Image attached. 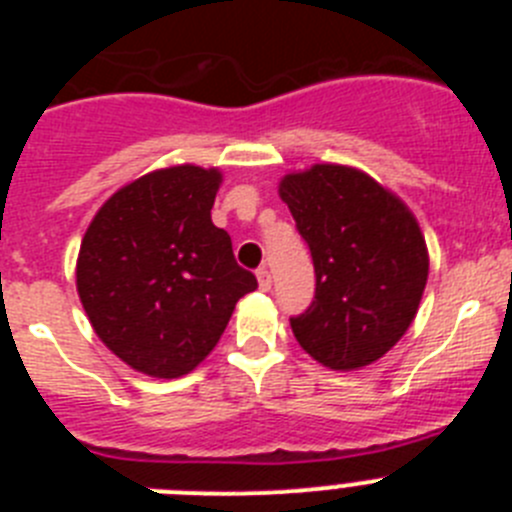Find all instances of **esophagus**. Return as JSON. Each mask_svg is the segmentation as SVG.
Segmentation results:
<instances>
[{
	"mask_svg": "<svg viewBox=\"0 0 512 512\" xmlns=\"http://www.w3.org/2000/svg\"><path fill=\"white\" fill-rule=\"evenodd\" d=\"M256 279H259V287L264 289V292H269V289H271V274H269V269H266V266H261V269L256 271Z\"/></svg>",
	"mask_w": 512,
	"mask_h": 512,
	"instance_id": "1",
	"label": "esophagus"
}]
</instances>
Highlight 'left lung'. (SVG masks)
<instances>
[{
  "mask_svg": "<svg viewBox=\"0 0 512 512\" xmlns=\"http://www.w3.org/2000/svg\"><path fill=\"white\" fill-rule=\"evenodd\" d=\"M279 194L315 266V300L289 318L297 343L330 369L372 364L405 336L423 297L428 248L415 217L348 166L284 176Z\"/></svg>",
  "mask_w": 512,
  "mask_h": 512,
  "instance_id": "left-lung-1",
  "label": "left lung"
}]
</instances>
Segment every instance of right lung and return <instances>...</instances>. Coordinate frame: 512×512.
<instances>
[{
  "label": "right lung",
  "mask_w": 512,
  "mask_h": 512,
  "mask_svg": "<svg viewBox=\"0 0 512 512\" xmlns=\"http://www.w3.org/2000/svg\"><path fill=\"white\" fill-rule=\"evenodd\" d=\"M220 171L171 166L122 187L81 241L76 289L94 333L151 377L192 372L259 287L210 210Z\"/></svg>",
  "instance_id": "obj_1"
}]
</instances>
